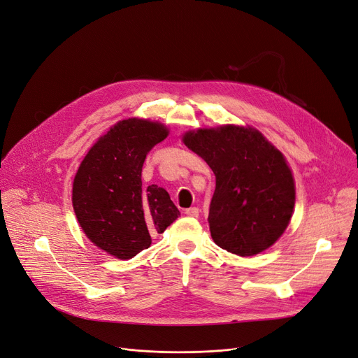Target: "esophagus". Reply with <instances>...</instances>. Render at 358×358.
I'll return each instance as SVG.
<instances>
[{
    "label": "esophagus",
    "instance_id": "34e87169",
    "mask_svg": "<svg viewBox=\"0 0 358 358\" xmlns=\"http://www.w3.org/2000/svg\"><path fill=\"white\" fill-rule=\"evenodd\" d=\"M184 213L187 216H192V217H197L199 216V209L197 208H190V209H185Z\"/></svg>",
    "mask_w": 358,
    "mask_h": 358
}]
</instances>
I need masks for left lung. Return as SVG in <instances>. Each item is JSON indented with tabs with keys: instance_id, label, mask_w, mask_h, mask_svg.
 I'll use <instances>...</instances> for the list:
<instances>
[{
	"instance_id": "1",
	"label": "left lung",
	"mask_w": 358,
	"mask_h": 358,
	"mask_svg": "<svg viewBox=\"0 0 358 358\" xmlns=\"http://www.w3.org/2000/svg\"><path fill=\"white\" fill-rule=\"evenodd\" d=\"M209 164L216 189L209 227L216 245L239 257L259 254L281 236L294 208L290 168L255 129H200L182 138Z\"/></svg>"
}]
</instances>
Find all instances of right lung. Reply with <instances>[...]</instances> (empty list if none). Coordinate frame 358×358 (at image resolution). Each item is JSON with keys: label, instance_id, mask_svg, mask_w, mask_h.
Segmentation results:
<instances>
[{"label": "right lung", "instance_id": "obj_1", "mask_svg": "<svg viewBox=\"0 0 358 358\" xmlns=\"http://www.w3.org/2000/svg\"><path fill=\"white\" fill-rule=\"evenodd\" d=\"M166 135L155 122L122 120L90 149L75 176V215L88 239L113 257L129 259L149 248L150 236L180 215L161 187H142L146 155Z\"/></svg>", "mask_w": 358, "mask_h": 358}]
</instances>
